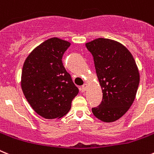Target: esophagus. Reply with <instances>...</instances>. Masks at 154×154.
<instances>
[{
    "label": "esophagus",
    "mask_w": 154,
    "mask_h": 154,
    "mask_svg": "<svg viewBox=\"0 0 154 154\" xmlns=\"http://www.w3.org/2000/svg\"><path fill=\"white\" fill-rule=\"evenodd\" d=\"M86 89H87V84H84L82 87V91H85Z\"/></svg>",
    "instance_id": "esophagus-1"
}]
</instances>
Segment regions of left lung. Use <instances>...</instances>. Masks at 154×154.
I'll return each instance as SVG.
<instances>
[{"mask_svg": "<svg viewBox=\"0 0 154 154\" xmlns=\"http://www.w3.org/2000/svg\"><path fill=\"white\" fill-rule=\"evenodd\" d=\"M93 55L103 98L92 108L95 117L104 122L119 119L132 105L140 82L135 60L129 51L118 42L97 38L85 44Z\"/></svg>", "mask_w": 154, "mask_h": 154, "instance_id": "8db88e82", "label": "left lung"}]
</instances>
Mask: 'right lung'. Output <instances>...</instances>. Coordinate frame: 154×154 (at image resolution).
<instances>
[{"label": "right lung", "mask_w": 154, "mask_h": 154, "mask_svg": "<svg viewBox=\"0 0 154 154\" xmlns=\"http://www.w3.org/2000/svg\"><path fill=\"white\" fill-rule=\"evenodd\" d=\"M70 45L67 41L51 38L36 47L23 64L22 90L32 109L45 119L66 115L79 93L62 62Z\"/></svg>", "instance_id": "1"}]
</instances>
